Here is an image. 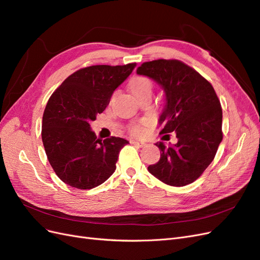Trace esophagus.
Listing matches in <instances>:
<instances>
[{"instance_id":"34e87169","label":"esophagus","mask_w":260,"mask_h":260,"mask_svg":"<svg viewBox=\"0 0 260 260\" xmlns=\"http://www.w3.org/2000/svg\"><path fill=\"white\" fill-rule=\"evenodd\" d=\"M130 142H131V144H135V145L140 146V147H143L146 144L144 141H140V140H132V141H130Z\"/></svg>"}]
</instances>
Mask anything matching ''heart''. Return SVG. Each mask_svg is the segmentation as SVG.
<instances>
[{
    "label": "heart",
    "instance_id": "obj_1",
    "mask_svg": "<svg viewBox=\"0 0 260 260\" xmlns=\"http://www.w3.org/2000/svg\"><path fill=\"white\" fill-rule=\"evenodd\" d=\"M129 89L135 98L143 95V94H151L153 90V82L147 77L138 76L130 81ZM130 131L133 135H140V133L143 132V129L140 125H135L130 129Z\"/></svg>",
    "mask_w": 260,
    "mask_h": 260
}]
</instances>
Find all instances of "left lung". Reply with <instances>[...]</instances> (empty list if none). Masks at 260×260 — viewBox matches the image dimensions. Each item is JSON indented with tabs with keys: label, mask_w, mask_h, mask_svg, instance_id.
Returning a JSON list of instances; mask_svg holds the SVG:
<instances>
[{
	"label": "left lung",
	"mask_w": 260,
	"mask_h": 260,
	"mask_svg": "<svg viewBox=\"0 0 260 260\" xmlns=\"http://www.w3.org/2000/svg\"><path fill=\"white\" fill-rule=\"evenodd\" d=\"M138 75L151 78L165 94L159 116L161 140L174 132L178 142H157L160 158L147 167L161 182L184 186L198 179L214 160L222 141V109L212 85L196 70L177 59L143 62Z\"/></svg>",
	"instance_id": "1"
}]
</instances>
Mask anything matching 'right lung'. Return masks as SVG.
Masks as SVG:
<instances>
[{
  "mask_svg": "<svg viewBox=\"0 0 260 260\" xmlns=\"http://www.w3.org/2000/svg\"><path fill=\"white\" fill-rule=\"evenodd\" d=\"M137 64L90 66L70 75L50 98L42 118V142L55 174L66 184L89 190L111 177L120 149L129 142L112 137L103 142L91 121L103 113L114 91Z\"/></svg>",
  "mask_w": 260,
  "mask_h": 260,
  "instance_id": "obj_1",
  "label": "right lung"
}]
</instances>
